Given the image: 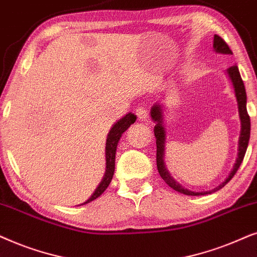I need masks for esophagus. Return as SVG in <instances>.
Here are the masks:
<instances>
[{
  "label": "esophagus",
  "instance_id": "1",
  "mask_svg": "<svg viewBox=\"0 0 257 257\" xmlns=\"http://www.w3.org/2000/svg\"><path fill=\"white\" fill-rule=\"evenodd\" d=\"M135 114L138 115V117L140 119H147V118H148V112H147V109L143 108V107L136 108Z\"/></svg>",
  "mask_w": 257,
  "mask_h": 257
}]
</instances>
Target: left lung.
I'll list each match as a JSON object with an SVG mask.
<instances>
[{
	"instance_id": "8db88e82",
	"label": "left lung",
	"mask_w": 257,
	"mask_h": 257,
	"mask_svg": "<svg viewBox=\"0 0 257 257\" xmlns=\"http://www.w3.org/2000/svg\"><path fill=\"white\" fill-rule=\"evenodd\" d=\"M214 49L217 51V53L221 54H232L230 48L227 44V42L220 37L218 35L214 36ZM227 73L230 77L232 82V85L235 88V95L236 100H237L238 104V112H240V119H241V136H240V142H238V157L236 160V163L234 166V169L230 173V175L228 176V179L224 181L223 183L220 184L217 188H214L213 190L209 191H202V193H196V191H190L188 189H184V188L181 186L180 183H177L175 180L170 176V174L167 170L166 166H164L163 162V155H164V140H166V134H164V128H163V115H162V108H161L160 104H155L152 108V118L153 121L156 123L155 126H154V135H155L156 139V166L157 170H159L160 176L164 180V182L170 188H173L174 190L179 191V193H182L184 195H189V196H198V195H207L211 194L221 189L222 187H224L229 181H230L234 175L237 172L238 168H240L242 161H243V157L245 155V152H247L248 143H249V138H250V117H249L248 111H247V94H245V88L243 84V81H242L240 71H238L237 66H232L227 69Z\"/></svg>"
}]
</instances>
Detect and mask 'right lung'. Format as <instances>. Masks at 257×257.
I'll list each match as a JSON object with an SVG mask.
<instances>
[{
  "label": "right lung",
  "mask_w": 257,
  "mask_h": 257,
  "mask_svg": "<svg viewBox=\"0 0 257 257\" xmlns=\"http://www.w3.org/2000/svg\"><path fill=\"white\" fill-rule=\"evenodd\" d=\"M135 121H136V116L134 114H132V112H129V114H126L124 117H122L118 122H116L115 124L112 125L111 131L109 132L108 134L107 143H105V161H107L105 175L103 177V180H102V182L100 183V186L96 188V190L94 191L93 195H91V197L83 204L96 200V198L100 196L105 189H107L109 183L111 182L112 175H114V170H115L116 147H117L119 138H121L123 133H124Z\"/></svg>",
  "instance_id": "obj_1"
}]
</instances>
